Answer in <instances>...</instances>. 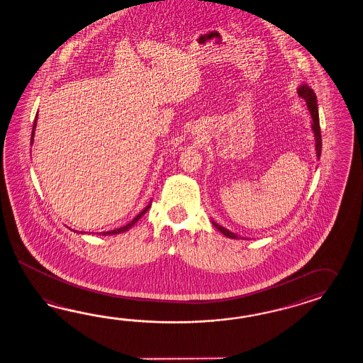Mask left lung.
I'll list each match as a JSON object with an SVG mask.
<instances>
[{"label": "left lung", "instance_id": "8db88e82", "mask_svg": "<svg viewBox=\"0 0 363 363\" xmlns=\"http://www.w3.org/2000/svg\"><path fill=\"white\" fill-rule=\"evenodd\" d=\"M298 94L306 100L307 103L308 111L311 113V117H312V122H311V128L312 131L315 134V142H316V155L317 159H320L321 157V131H320V120H318V108H317V97L316 94L313 92V89L311 86H308L307 84H301L298 88ZM214 226L223 233V235L229 237V238H234V240H238L241 237H238L235 233H232L230 230H228L226 228H223L221 225H218L217 223L212 221Z\"/></svg>", "mask_w": 363, "mask_h": 363}]
</instances>
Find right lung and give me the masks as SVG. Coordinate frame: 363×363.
<instances>
[{"label":"right lung","mask_w":363,"mask_h":363,"mask_svg":"<svg viewBox=\"0 0 363 363\" xmlns=\"http://www.w3.org/2000/svg\"><path fill=\"white\" fill-rule=\"evenodd\" d=\"M37 120L38 114L35 116V121H34V125H33V131H31V145L34 143V134H35V128H37ZM150 206H151V201H150V204L147 205V206H146V208H145L140 214H137V216L131 220L130 223H126L125 226L118 228V229H114V230H109V232L99 233V234H100V235H112V234H120V233L128 232V230L130 229L131 226H133L134 223H137V221L140 220V217L149 211Z\"/></svg>","instance_id":"right-lung-1"}]
</instances>
